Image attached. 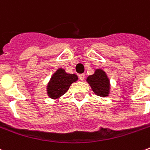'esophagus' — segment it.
Listing matches in <instances>:
<instances>
[{
  "instance_id": "esophagus-1",
  "label": "esophagus",
  "mask_w": 150,
  "mask_h": 150,
  "mask_svg": "<svg viewBox=\"0 0 150 150\" xmlns=\"http://www.w3.org/2000/svg\"><path fill=\"white\" fill-rule=\"evenodd\" d=\"M79 79L81 81H83L85 79V75L84 74H80V75H79Z\"/></svg>"
}]
</instances>
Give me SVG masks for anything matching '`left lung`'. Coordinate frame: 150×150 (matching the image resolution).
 <instances>
[{
    "label": "left lung",
    "instance_id": "1",
    "mask_svg": "<svg viewBox=\"0 0 150 150\" xmlns=\"http://www.w3.org/2000/svg\"><path fill=\"white\" fill-rule=\"evenodd\" d=\"M86 81L95 94L103 98L108 96L110 84L109 79L104 71L97 69L93 75L88 76Z\"/></svg>",
    "mask_w": 150,
    "mask_h": 150
}]
</instances>
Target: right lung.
<instances>
[{
    "label": "right lung",
    "instance_id": "1",
    "mask_svg": "<svg viewBox=\"0 0 150 150\" xmlns=\"http://www.w3.org/2000/svg\"><path fill=\"white\" fill-rule=\"evenodd\" d=\"M78 80L75 74H67L64 69L59 68L52 75L47 86L48 95L52 99H57L66 93L71 83Z\"/></svg>",
    "mask_w": 150,
    "mask_h": 150
}]
</instances>
